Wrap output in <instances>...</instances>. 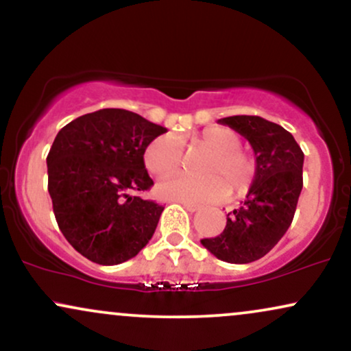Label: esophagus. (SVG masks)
<instances>
[{
	"mask_svg": "<svg viewBox=\"0 0 351 351\" xmlns=\"http://www.w3.org/2000/svg\"><path fill=\"white\" fill-rule=\"evenodd\" d=\"M180 204H183V208L186 209V211H189V213H195V211H198L199 209V206L198 204H193V203H186V201H180Z\"/></svg>",
	"mask_w": 351,
	"mask_h": 351,
	"instance_id": "34e87169",
	"label": "esophagus"
}]
</instances>
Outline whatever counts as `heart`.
<instances>
[{
    "mask_svg": "<svg viewBox=\"0 0 351 351\" xmlns=\"http://www.w3.org/2000/svg\"><path fill=\"white\" fill-rule=\"evenodd\" d=\"M198 145L213 150L203 173L204 178L170 176L156 184V191L165 199L186 201L193 204L216 203L228 196V185L234 195H243L254 178V162L241 152V138L234 132L223 127H209L195 140ZM145 167L155 176H168L181 165L180 142L171 135L152 140L145 150Z\"/></svg>",
    "mask_w": 351,
    "mask_h": 351,
    "instance_id": "1",
    "label": "heart"
}]
</instances>
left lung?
Wrapping results in <instances>:
<instances>
[{
  "instance_id": "1",
  "label": "left lung",
  "mask_w": 351,
  "mask_h": 351,
  "mask_svg": "<svg viewBox=\"0 0 351 351\" xmlns=\"http://www.w3.org/2000/svg\"><path fill=\"white\" fill-rule=\"evenodd\" d=\"M251 143L256 173L244 203L228 215L226 228L201 244L217 259L249 264L261 259L287 232L302 191L304 152L291 132L257 115L219 119Z\"/></svg>"
}]
</instances>
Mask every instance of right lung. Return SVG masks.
Masks as SVG:
<instances>
[{
  "mask_svg": "<svg viewBox=\"0 0 351 351\" xmlns=\"http://www.w3.org/2000/svg\"><path fill=\"white\" fill-rule=\"evenodd\" d=\"M162 125L123 108H102L59 130L47 155V189L60 232L92 263L132 259L152 239L163 206L132 193L153 180L143 155Z\"/></svg>",
  "mask_w": 351,
  "mask_h": 351,
  "instance_id": "right-lung-1",
  "label": "right lung"
}]
</instances>
